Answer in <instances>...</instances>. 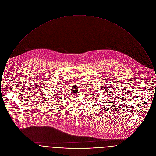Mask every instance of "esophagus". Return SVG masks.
Here are the masks:
<instances>
[{
  "instance_id": "1",
  "label": "esophagus",
  "mask_w": 156,
  "mask_h": 156,
  "mask_svg": "<svg viewBox=\"0 0 156 156\" xmlns=\"http://www.w3.org/2000/svg\"><path fill=\"white\" fill-rule=\"evenodd\" d=\"M79 95H80V94H74V96H75L76 98H79Z\"/></svg>"
}]
</instances>
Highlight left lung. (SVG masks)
<instances>
[{
	"instance_id": "left-lung-1",
	"label": "left lung",
	"mask_w": 156,
	"mask_h": 156,
	"mask_svg": "<svg viewBox=\"0 0 156 156\" xmlns=\"http://www.w3.org/2000/svg\"><path fill=\"white\" fill-rule=\"evenodd\" d=\"M94 92H96V91H94ZM95 99H96V98H95ZM95 102H96V101H94V103Z\"/></svg>"
}]
</instances>
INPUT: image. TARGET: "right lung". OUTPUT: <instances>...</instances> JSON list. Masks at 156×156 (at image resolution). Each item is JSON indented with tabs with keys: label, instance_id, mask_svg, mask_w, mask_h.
Listing matches in <instances>:
<instances>
[{
	"label": "right lung",
	"instance_id": "add662e5",
	"mask_svg": "<svg viewBox=\"0 0 156 156\" xmlns=\"http://www.w3.org/2000/svg\"><path fill=\"white\" fill-rule=\"evenodd\" d=\"M46 90H48V89H45ZM48 91V93H47V92ZM50 92V90H48V91H46V92H43L44 93H45L44 94H45V95H47V96H45H45H48V98H48V99H48V101L49 100H54V101H53V103H55L56 102H58V103H59L58 102H60L61 101H60V99L61 98H60V96H59V94H60L59 92H57V90H53L52 92ZM50 96H52V97H50ZM49 103H50V102H48Z\"/></svg>",
	"mask_w": 156,
	"mask_h": 156
}]
</instances>
